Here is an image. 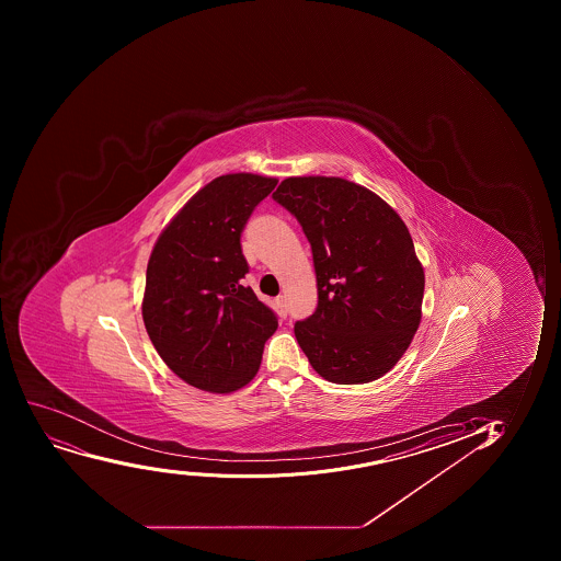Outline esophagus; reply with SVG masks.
<instances>
[{
	"mask_svg": "<svg viewBox=\"0 0 561 561\" xmlns=\"http://www.w3.org/2000/svg\"><path fill=\"white\" fill-rule=\"evenodd\" d=\"M277 307H279V312L284 314V317H287V300H285L284 295H279L276 298Z\"/></svg>",
	"mask_w": 561,
	"mask_h": 561,
	"instance_id": "34e87169",
	"label": "esophagus"
}]
</instances>
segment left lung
Returning <instances> with one entry per match:
<instances>
[{"mask_svg": "<svg viewBox=\"0 0 561 561\" xmlns=\"http://www.w3.org/2000/svg\"><path fill=\"white\" fill-rule=\"evenodd\" d=\"M274 201L311 243L318 307L295 323L301 351L329 382L383 377L421 323L424 271L399 214L340 178H289Z\"/></svg>", "mask_w": 561, "mask_h": 561, "instance_id": "1", "label": "left lung"}]
</instances>
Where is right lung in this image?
Wrapping results in <instances>:
<instances>
[{
  "label": "right lung",
  "instance_id": "right-lung-1",
  "mask_svg": "<svg viewBox=\"0 0 561 561\" xmlns=\"http://www.w3.org/2000/svg\"><path fill=\"white\" fill-rule=\"evenodd\" d=\"M276 179L228 173L201 188L162 230L146 271L142 318L151 344L184 382L210 393L243 388L277 329L243 284L241 232Z\"/></svg>",
  "mask_w": 561,
  "mask_h": 561
}]
</instances>
